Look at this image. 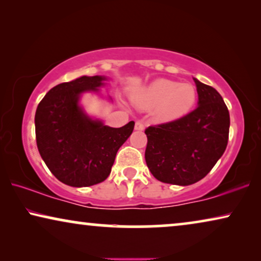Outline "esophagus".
Here are the masks:
<instances>
[{
    "mask_svg": "<svg viewBox=\"0 0 261 261\" xmlns=\"http://www.w3.org/2000/svg\"><path fill=\"white\" fill-rule=\"evenodd\" d=\"M144 128H145V126L141 121H137V122H135V129L137 130H142Z\"/></svg>",
    "mask_w": 261,
    "mask_h": 261,
    "instance_id": "1",
    "label": "esophagus"
}]
</instances>
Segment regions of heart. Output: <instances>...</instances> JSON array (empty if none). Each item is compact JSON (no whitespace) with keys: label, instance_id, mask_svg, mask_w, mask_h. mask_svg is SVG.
Masks as SVG:
<instances>
[{"label":"heart","instance_id":"obj_1","mask_svg":"<svg viewBox=\"0 0 261 261\" xmlns=\"http://www.w3.org/2000/svg\"><path fill=\"white\" fill-rule=\"evenodd\" d=\"M133 102L139 108L154 109L159 120L172 121L191 112L196 102V90L191 84L159 78L138 92Z\"/></svg>","mask_w":261,"mask_h":261}]
</instances>
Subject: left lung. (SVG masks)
Instances as JSON below:
<instances>
[{"instance_id": "1", "label": "left lung", "mask_w": 261, "mask_h": 261, "mask_svg": "<svg viewBox=\"0 0 261 261\" xmlns=\"http://www.w3.org/2000/svg\"><path fill=\"white\" fill-rule=\"evenodd\" d=\"M198 107L180 119L145 129V159L163 183L190 185L208 174L226 151L229 112L222 96L194 78Z\"/></svg>"}]
</instances>
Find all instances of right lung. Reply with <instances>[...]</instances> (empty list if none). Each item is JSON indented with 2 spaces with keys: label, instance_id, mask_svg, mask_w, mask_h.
<instances>
[{
  "label": "right lung",
  "instance_id": "right-lung-1",
  "mask_svg": "<svg viewBox=\"0 0 261 261\" xmlns=\"http://www.w3.org/2000/svg\"><path fill=\"white\" fill-rule=\"evenodd\" d=\"M105 76H82L52 88L35 112L37 146L46 166L57 179L74 188L106 180L119 148L134 129V121L123 127L105 126L80 107L85 91H98Z\"/></svg>",
  "mask_w": 261,
  "mask_h": 261
}]
</instances>
